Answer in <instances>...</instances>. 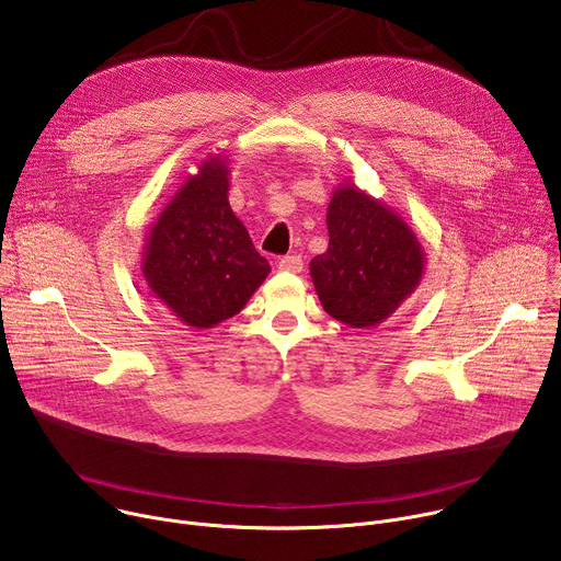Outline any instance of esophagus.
<instances>
[{
    "label": "esophagus",
    "instance_id": "esophagus-1",
    "mask_svg": "<svg viewBox=\"0 0 561 561\" xmlns=\"http://www.w3.org/2000/svg\"><path fill=\"white\" fill-rule=\"evenodd\" d=\"M277 268L284 271V273H301L304 262H301L299 255H286V257H282V260L277 262Z\"/></svg>",
    "mask_w": 561,
    "mask_h": 561
}]
</instances>
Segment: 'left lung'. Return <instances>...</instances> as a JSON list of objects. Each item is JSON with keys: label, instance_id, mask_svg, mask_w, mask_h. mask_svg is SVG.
Returning a JSON list of instances; mask_svg holds the SVG:
<instances>
[{"label": "left lung", "instance_id": "8db88e82", "mask_svg": "<svg viewBox=\"0 0 561 561\" xmlns=\"http://www.w3.org/2000/svg\"><path fill=\"white\" fill-rule=\"evenodd\" d=\"M329 249L310 260V277L324 310L351 329H370L402 306L426 268L411 224L353 182L333 191Z\"/></svg>", "mask_w": 561, "mask_h": 561}]
</instances>
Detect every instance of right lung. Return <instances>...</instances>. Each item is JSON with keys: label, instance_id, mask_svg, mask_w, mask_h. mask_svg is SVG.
Listing matches in <instances>:
<instances>
[{"label": "right lung", "instance_id": "1", "mask_svg": "<svg viewBox=\"0 0 561 561\" xmlns=\"http://www.w3.org/2000/svg\"><path fill=\"white\" fill-rule=\"evenodd\" d=\"M226 154H208L150 224L141 275L182 324L208 331L247 306L271 273L228 204Z\"/></svg>", "mask_w": 561, "mask_h": 561}]
</instances>
